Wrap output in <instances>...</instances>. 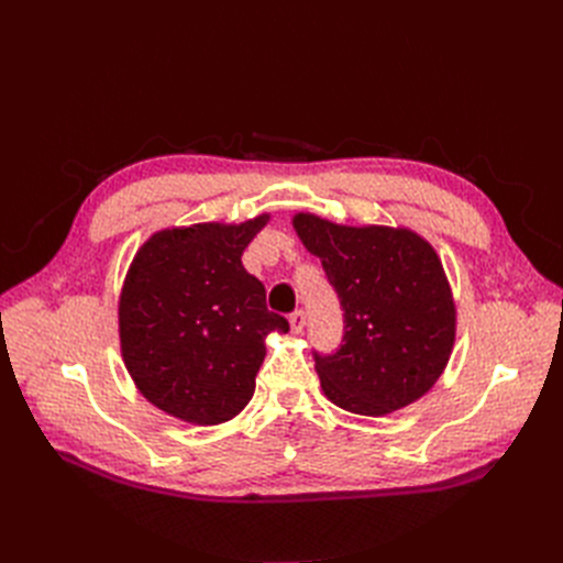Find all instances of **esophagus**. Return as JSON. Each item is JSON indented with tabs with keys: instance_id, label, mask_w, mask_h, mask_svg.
<instances>
[{
	"instance_id": "obj_1",
	"label": "esophagus",
	"mask_w": 563,
	"mask_h": 563,
	"mask_svg": "<svg viewBox=\"0 0 563 563\" xmlns=\"http://www.w3.org/2000/svg\"><path fill=\"white\" fill-rule=\"evenodd\" d=\"M288 323H291V331L294 333H302V329H305V312L296 310L291 317H288Z\"/></svg>"
}]
</instances>
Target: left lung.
Segmentation results:
<instances>
[{"mask_svg":"<svg viewBox=\"0 0 563 563\" xmlns=\"http://www.w3.org/2000/svg\"><path fill=\"white\" fill-rule=\"evenodd\" d=\"M294 228L345 319L343 345L314 352L323 395L378 418L430 391L455 340V302L432 244L406 228L338 225L314 213H296Z\"/></svg>","mask_w":563,"mask_h":563,"instance_id":"obj_1","label":"left lung"}]
</instances>
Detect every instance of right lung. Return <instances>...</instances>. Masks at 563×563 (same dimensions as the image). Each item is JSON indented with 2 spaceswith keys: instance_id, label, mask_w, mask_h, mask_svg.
<instances>
[{
  "instance_id": "add662e5",
  "label": "right lung",
  "mask_w": 563,
  "mask_h": 563,
  "mask_svg": "<svg viewBox=\"0 0 563 563\" xmlns=\"http://www.w3.org/2000/svg\"><path fill=\"white\" fill-rule=\"evenodd\" d=\"M267 220L159 230L135 253L119 296V343L135 387L164 413L218 424L251 401L265 335L288 331L242 265Z\"/></svg>"
}]
</instances>
